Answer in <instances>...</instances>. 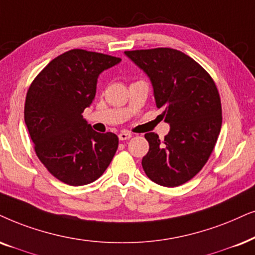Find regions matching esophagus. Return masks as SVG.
Segmentation results:
<instances>
[{"label": "esophagus", "mask_w": 255, "mask_h": 255, "mask_svg": "<svg viewBox=\"0 0 255 255\" xmlns=\"http://www.w3.org/2000/svg\"><path fill=\"white\" fill-rule=\"evenodd\" d=\"M131 137H132V134L130 133V132H127V131L121 132V133L118 134V138H120V140H128V139H130Z\"/></svg>", "instance_id": "1"}]
</instances>
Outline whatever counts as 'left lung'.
<instances>
[{"mask_svg":"<svg viewBox=\"0 0 255 255\" xmlns=\"http://www.w3.org/2000/svg\"><path fill=\"white\" fill-rule=\"evenodd\" d=\"M146 72L160 116L170 132L160 140L148 132L150 148L141 160L146 176L165 187L191 180L207 163L220 133L219 91L210 74L190 56L171 48L125 51Z\"/></svg>","mask_w":255,"mask_h":255,"instance_id":"1","label":"left lung"}]
</instances>
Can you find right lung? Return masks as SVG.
Instances as JSON below:
<instances>
[{"label":"right lung","instance_id":"right-lung-1","mask_svg":"<svg viewBox=\"0 0 255 255\" xmlns=\"http://www.w3.org/2000/svg\"><path fill=\"white\" fill-rule=\"evenodd\" d=\"M120 57L72 49L52 59L26 92L24 122L41 163L71 186L90 184L110 165L118 148L112 132L99 133L83 118L102 71Z\"/></svg>","mask_w":255,"mask_h":255}]
</instances>
